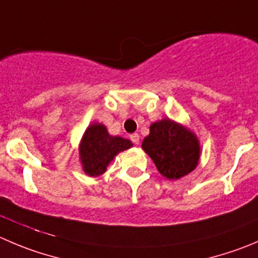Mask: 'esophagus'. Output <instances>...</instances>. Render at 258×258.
<instances>
[{
    "label": "esophagus",
    "mask_w": 258,
    "mask_h": 258,
    "mask_svg": "<svg viewBox=\"0 0 258 258\" xmlns=\"http://www.w3.org/2000/svg\"><path fill=\"white\" fill-rule=\"evenodd\" d=\"M131 141L133 142L134 144H138L139 143V134H137V133L132 134V136H131Z\"/></svg>",
    "instance_id": "34e87169"
}]
</instances>
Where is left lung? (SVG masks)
<instances>
[{"label":"left lung","instance_id":"obj_1","mask_svg":"<svg viewBox=\"0 0 258 258\" xmlns=\"http://www.w3.org/2000/svg\"><path fill=\"white\" fill-rule=\"evenodd\" d=\"M142 148L154 162L158 172L168 180H178L192 172L201 154L196 134L168 117L149 126Z\"/></svg>","mask_w":258,"mask_h":258}]
</instances>
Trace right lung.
Here are the masks:
<instances>
[{"instance_id":"right-lung-1","label":"right lung","mask_w":258,"mask_h":258,"mask_svg":"<svg viewBox=\"0 0 258 258\" xmlns=\"http://www.w3.org/2000/svg\"><path fill=\"white\" fill-rule=\"evenodd\" d=\"M132 147L133 143L129 139L110 136L104 124L92 122L83 133L78 147L83 172L90 177L101 176L117 153Z\"/></svg>"}]
</instances>
